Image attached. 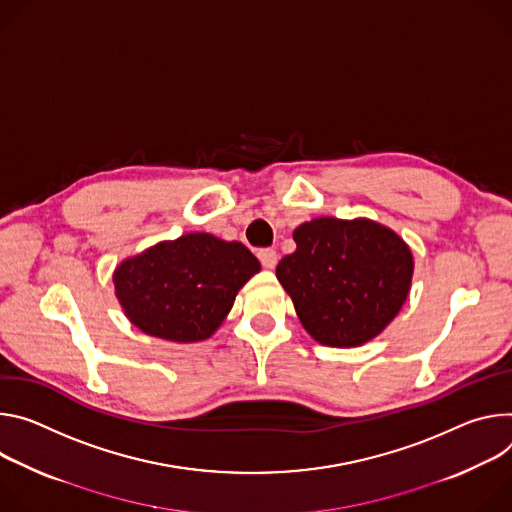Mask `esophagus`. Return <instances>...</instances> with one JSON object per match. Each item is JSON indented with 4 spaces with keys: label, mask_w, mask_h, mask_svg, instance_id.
I'll list each match as a JSON object with an SVG mask.
<instances>
[{
    "label": "esophagus",
    "mask_w": 512,
    "mask_h": 512,
    "mask_svg": "<svg viewBox=\"0 0 512 512\" xmlns=\"http://www.w3.org/2000/svg\"><path fill=\"white\" fill-rule=\"evenodd\" d=\"M258 260L262 262L264 268H274L278 262V254L272 248H264V250H258Z\"/></svg>",
    "instance_id": "1"
}]
</instances>
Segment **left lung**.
Wrapping results in <instances>:
<instances>
[{
	"label": "left lung",
	"instance_id": "1",
	"mask_svg": "<svg viewBox=\"0 0 512 512\" xmlns=\"http://www.w3.org/2000/svg\"><path fill=\"white\" fill-rule=\"evenodd\" d=\"M297 250L276 266V278L319 344L362 346L407 301L413 256L388 227L370 219L319 217L299 225Z\"/></svg>",
	"mask_w": 512,
	"mask_h": 512
}]
</instances>
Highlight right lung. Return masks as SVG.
Here are the masks:
<instances>
[{"label":"right lung","instance_id":"obj_1","mask_svg":"<svg viewBox=\"0 0 512 512\" xmlns=\"http://www.w3.org/2000/svg\"><path fill=\"white\" fill-rule=\"evenodd\" d=\"M260 270L240 242L187 234L118 266L116 295L130 321L168 342H201L230 313L238 291Z\"/></svg>","mask_w":512,"mask_h":512}]
</instances>
